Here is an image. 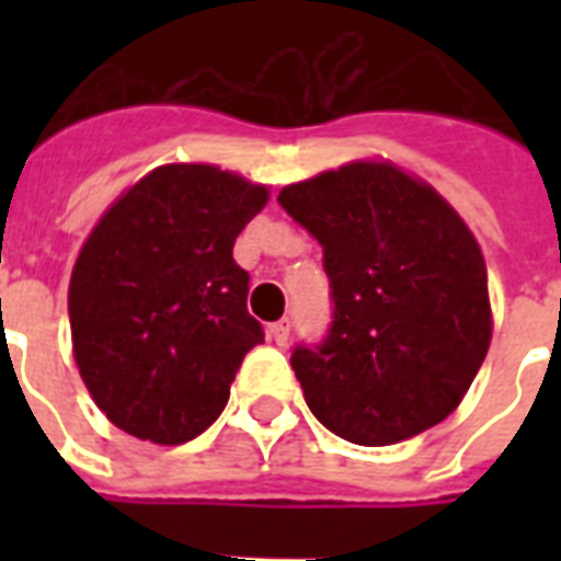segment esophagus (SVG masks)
<instances>
[{"mask_svg":"<svg viewBox=\"0 0 561 561\" xmlns=\"http://www.w3.org/2000/svg\"><path fill=\"white\" fill-rule=\"evenodd\" d=\"M267 334H271V341L276 343V346H285L290 337V320H279V323L267 325Z\"/></svg>","mask_w":561,"mask_h":561,"instance_id":"1","label":"esophagus"}]
</instances>
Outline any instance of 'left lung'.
<instances>
[{
    "instance_id": "1",
    "label": "left lung",
    "mask_w": 561,
    "mask_h": 561,
    "mask_svg": "<svg viewBox=\"0 0 561 561\" xmlns=\"http://www.w3.org/2000/svg\"><path fill=\"white\" fill-rule=\"evenodd\" d=\"M323 247L332 325L290 367L311 413L358 445L439 425L492 341L486 264L448 203L390 162H352L279 192Z\"/></svg>"
}]
</instances>
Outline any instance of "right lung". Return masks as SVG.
Here are the masks:
<instances>
[{"label": "right lung", "instance_id": "right-lung-1", "mask_svg": "<svg viewBox=\"0 0 561 561\" xmlns=\"http://www.w3.org/2000/svg\"><path fill=\"white\" fill-rule=\"evenodd\" d=\"M267 188L215 165H160L92 229L69 282L75 364L116 427L180 445L229 401L264 343L232 259Z\"/></svg>", "mask_w": 561, "mask_h": 561}]
</instances>
